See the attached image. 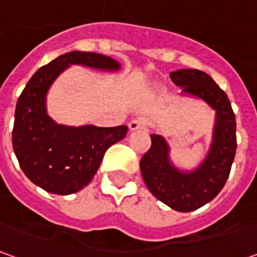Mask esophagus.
I'll return each instance as SVG.
<instances>
[{"instance_id": "esophagus-1", "label": "esophagus", "mask_w": 257, "mask_h": 257, "mask_svg": "<svg viewBox=\"0 0 257 257\" xmlns=\"http://www.w3.org/2000/svg\"><path fill=\"white\" fill-rule=\"evenodd\" d=\"M145 126V122L140 119V118H134L131 122H129V129L131 131H136V129H140Z\"/></svg>"}]
</instances>
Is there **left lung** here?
Instances as JSON below:
<instances>
[{"label":"left lung","mask_w":257,"mask_h":257,"mask_svg":"<svg viewBox=\"0 0 257 257\" xmlns=\"http://www.w3.org/2000/svg\"><path fill=\"white\" fill-rule=\"evenodd\" d=\"M182 96H191L215 110L209 151L193 171H182L171 160V147L164 136L151 134V147L140 160V172L151 194L178 212H191L210 202L224 187L237 150L235 115L231 103L208 75L195 68L171 73Z\"/></svg>","instance_id":"1"}]
</instances>
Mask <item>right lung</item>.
<instances>
[{
  "instance_id": "1",
  "label": "right lung",
  "mask_w": 257,
  "mask_h": 257,
  "mask_svg": "<svg viewBox=\"0 0 257 257\" xmlns=\"http://www.w3.org/2000/svg\"><path fill=\"white\" fill-rule=\"evenodd\" d=\"M73 64L101 71H118L121 64L110 56L73 51L42 66L16 103L12 145L22 171L48 193L68 195L88 186L110 146L122 140L126 125L100 128L67 126L47 111V95L55 79Z\"/></svg>"
}]
</instances>
